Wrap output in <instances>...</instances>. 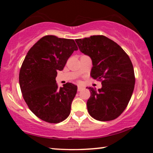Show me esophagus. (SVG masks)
<instances>
[{"label":"esophagus","mask_w":153,"mask_h":153,"mask_svg":"<svg viewBox=\"0 0 153 153\" xmlns=\"http://www.w3.org/2000/svg\"><path fill=\"white\" fill-rule=\"evenodd\" d=\"M82 89H83V88H82V86H78V91H80L81 90H82Z\"/></svg>","instance_id":"esophagus-1"}]
</instances>
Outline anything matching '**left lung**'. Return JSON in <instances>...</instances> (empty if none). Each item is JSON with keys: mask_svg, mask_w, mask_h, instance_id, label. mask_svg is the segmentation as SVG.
<instances>
[{"mask_svg": "<svg viewBox=\"0 0 153 153\" xmlns=\"http://www.w3.org/2000/svg\"><path fill=\"white\" fill-rule=\"evenodd\" d=\"M75 42L80 52L92 60L91 76L102 83L98 90L88 88L89 114L103 122L115 119L126 108L134 91V72L129 56L118 44L103 35Z\"/></svg>", "mask_w": 153, "mask_h": 153, "instance_id": "1", "label": "left lung"}]
</instances>
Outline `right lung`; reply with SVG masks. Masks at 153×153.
Segmentation results:
<instances>
[{
    "instance_id": "obj_1",
    "label": "right lung",
    "mask_w": 153,
    "mask_h": 153,
    "mask_svg": "<svg viewBox=\"0 0 153 153\" xmlns=\"http://www.w3.org/2000/svg\"><path fill=\"white\" fill-rule=\"evenodd\" d=\"M78 50L73 39L47 35L29 50L19 72L23 97L33 113L49 123H59L71 114L78 87L56 83L57 71H62L73 52Z\"/></svg>"
}]
</instances>
